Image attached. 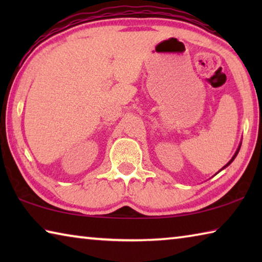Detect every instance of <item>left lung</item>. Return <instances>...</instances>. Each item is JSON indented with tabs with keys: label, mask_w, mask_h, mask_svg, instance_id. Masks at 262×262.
<instances>
[{
	"label": "left lung",
	"mask_w": 262,
	"mask_h": 262,
	"mask_svg": "<svg viewBox=\"0 0 262 262\" xmlns=\"http://www.w3.org/2000/svg\"><path fill=\"white\" fill-rule=\"evenodd\" d=\"M241 145H242V144H239V147H238V149H237V151H236V154H234V155H233V157L231 158V161H230V162H229V163L227 164V165H225V166H224L223 168H225V167H227L228 165H230V164H231V163L233 162V159H234V158H236V156H237V155H238V152H239V149H241ZM223 168H222V170H223Z\"/></svg>",
	"instance_id": "1"
}]
</instances>
